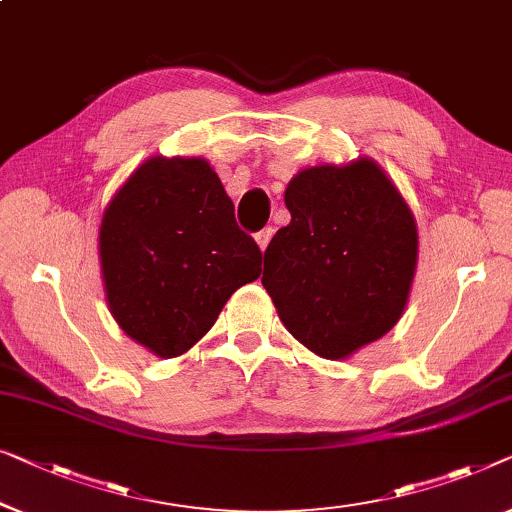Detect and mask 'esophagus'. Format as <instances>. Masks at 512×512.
Segmentation results:
<instances>
[{
  "mask_svg": "<svg viewBox=\"0 0 512 512\" xmlns=\"http://www.w3.org/2000/svg\"><path fill=\"white\" fill-rule=\"evenodd\" d=\"M272 235H274V228H272V226L263 228V231H258V233H256V242H258V247H261V251L268 249V244H270V240H272Z\"/></svg>",
  "mask_w": 512,
  "mask_h": 512,
  "instance_id": "obj_1",
  "label": "esophagus"
}]
</instances>
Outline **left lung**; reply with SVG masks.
<instances>
[{"mask_svg": "<svg viewBox=\"0 0 512 512\" xmlns=\"http://www.w3.org/2000/svg\"><path fill=\"white\" fill-rule=\"evenodd\" d=\"M284 201L291 224L265 249L261 281L298 342L342 360L402 316L418 261L416 221L372 159L302 170Z\"/></svg>", "mask_w": 512, "mask_h": 512, "instance_id": "obj_1", "label": "left lung"}]
</instances>
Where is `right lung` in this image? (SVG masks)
<instances>
[{"instance_id": "1", "label": "right lung", "mask_w": 512, "mask_h": 512, "mask_svg": "<svg viewBox=\"0 0 512 512\" xmlns=\"http://www.w3.org/2000/svg\"><path fill=\"white\" fill-rule=\"evenodd\" d=\"M99 249L115 321L161 358L189 351L263 261L205 159L145 161L103 214Z\"/></svg>"}]
</instances>
